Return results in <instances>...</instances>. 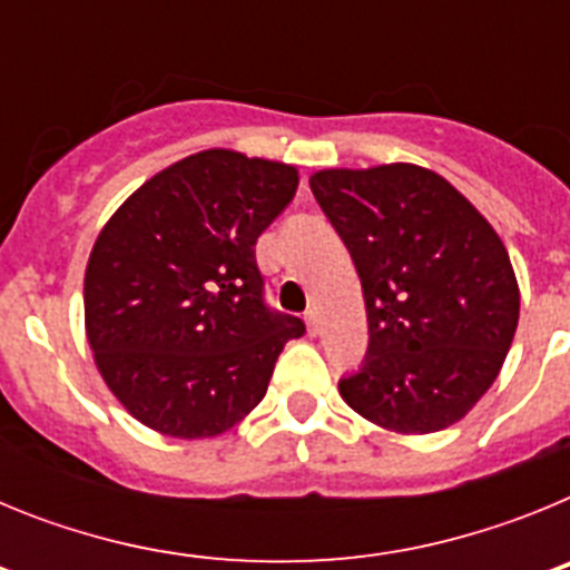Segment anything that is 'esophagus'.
Listing matches in <instances>:
<instances>
[{"label":"esophagus","mask_w":570,"mask_h":570,"mask_svg":"<svg viewBox=\"0 0 570 570\" xmlns=\"http://www.w3.org/2000/svg\"><path fill=\"white\" fill-rule=\"evenodd\" d=\"M305 325H308V334H311V336L320 334V314H316L314 308L305 311Z\"/></svg>","instance_id":"obj_1"}]
</instances>
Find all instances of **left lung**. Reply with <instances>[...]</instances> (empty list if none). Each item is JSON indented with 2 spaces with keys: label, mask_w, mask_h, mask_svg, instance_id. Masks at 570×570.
I'll use <instances>...</instances> for the list:
<instances>
[{
  "label": "left lung",
  "mask_w": 570,
  "mask_h": 570,
  "mask_svg": "<svg viewBox=\"0 0 570 570\" xmlns=\"http://www.w3.org/2000/svg\"><path fill=\"white\" fill-rule=\"evenodd\" d=\"M311 190L354 259L367 354L340 394L400 434L454 425L493 385L520 320L511 259L485 216L434 170L331 168Z\"/></svg>",
  "instance_id": "left-lung-1"
}]
</instances>
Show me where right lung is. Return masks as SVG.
<instances>
[{"label":"right lung","instance_id":"right-lung-1","mask_svg":"<svg viewBox=\"0 0 570 570\" xmlns=\"http://www.w3.org/2000/svg\"><path fill=\"white\" fill-rule=\"evenodd\" d=\"M296 168L203 150L130 194L85 271L99 374L142 425L205 440L248 416L276 356L305 334L265 302L256 239L294 199Z\"/></svg>","mask_w":570,"mask_h":570}]
</instances>
